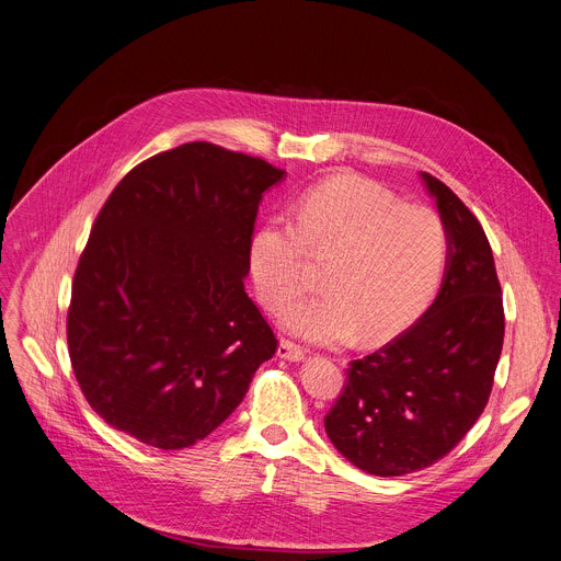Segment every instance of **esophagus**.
I'll use <instances>...</instances> for the list:
<instances>
[{
  "label": "esophagus",
  "mask_w": 561,
  "mask_h": 561,
  "mask_svg": "<svg viewBox=\"0 0 561 561\" xmlns=\"http://www.w3.org/2000/svg\"><path fill=\"white\" fill-rule=\"evenodd\" d=\"M304 355H306V351L299 344H294L289 340H280L278 342V357L289 359V362H301Z\"/></svg>",
  "instance_id": "34e87169"
}]
</instances>
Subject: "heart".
I'll use <instances>...</instances> for the list:
<instances>
[{
	"label": "heart",
	"mask_w": 561,
	"mask_h": 561,
	"mask_svg": "<svg viewBox=\"0 0 561 561\" xmlns=\"http://www.w3.org/2000/svg\"><path fill=\"white\" fill-rule=\"evenodd\" d=\"M328 261L327 294L295 305L311 284L305 260ZM448 257L442 217L427 206L401 204L389 190L355 176L323 181L294 208L291 224H262L249 247L260 301L287 331L312 344H344L355 335L385 342L435 294Z\"/></svg>",
	"instance_id": "b5f03b06"
}]
</instances>
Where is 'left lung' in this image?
<instances>
[{"label":"left lung","instance_id":"1","mask_svg":"<svg viewBox=\"0 0 561 561\" xmlns=\"http://www.w3.org/2000/svg\"><path fill=\"white\" fill-rule=\"evenodd\" d=\"M421 179L448 233L437 299L405 333L353 359L323 425L333 446L371 476L435 465L471 431L496 374L505 312L489 240L439 179Z\"/></svg>","mask_w":561,"mask_h":561}]
</instances>
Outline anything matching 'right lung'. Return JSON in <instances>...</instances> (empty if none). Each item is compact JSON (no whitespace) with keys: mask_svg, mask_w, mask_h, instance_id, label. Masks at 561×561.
Instances as JSON below:
<instances>
[{"mask_svg":"<svg viewBox=\"0 0 561 561\" xmlns=\"http://www.w3.org/2000/svg\"><path fill=\"white\" fill-rule=\"evenodd\" d=\"M283 179L262 158L187 142L111 192L75 274L68 346L85 401L115 431L187 448L276 353L244 278L262 194Z\"/></svg>","mask_w":561,"mask_h":561,"instance_id":"obj_1","label":"right lung"}]
</instances>
